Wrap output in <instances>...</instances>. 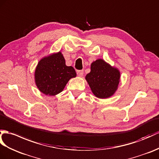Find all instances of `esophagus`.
Masks as SVG:
<instances>
[{
    "label": "esophagus",
    "mask_w": 159,
    "mask_h": 159,
    "mask_svg": "<svg viewBox=\"0 0 159 159\" xmlns=\"http://www.w3.org/2000/svg\"><path fill=\"white\" fill-rule=\"evenodd\" d=\"M76 73H77V75H78L79 76H83V74H84V71H83V70H77Z\"/></svg>",
    "instance_id": "1"
}]
</instances>
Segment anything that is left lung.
Returning a JSON list of instances; mask_svg holds the SVG:
<instances>
[{
	"label": "left lung",
	"mask_w": 159,
	"mask_h": 159,
	"mask_svg": "<svg viewBox=\"0 0 159 159\" xmlns=\"http://www.w3.org/2000/svg\"><path fill=\"white\" fill-rule=\"evenodd\" d=\"M85 79L93 93L98 98H108L114 93L120 81L119 70L99 59L91 65Z\"/></svg>",
	"instance_id": "8db88e82"
}]
</instances>
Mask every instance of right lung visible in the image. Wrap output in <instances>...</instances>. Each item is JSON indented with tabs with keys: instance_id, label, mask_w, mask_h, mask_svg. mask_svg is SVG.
Returning a JSON list of instances; mask_svg holds the SVG:
<instances>
[{
	"instance_id": "add662e5",
	"label": "right lung",
	"mask_w": 159,
	"mask_h": 159,
	"mask_svg": "<svg viewBox=\"0 0 159 159\" xmlns=\"http://www.w3.org/2000/svg\"><path fill=\"white\" fill-rule=\"evenodd\" d=\"M76 76L72 66L66 65L61 52L43 58L36 66L35 82L39 89L47 95H55L64 89L68 80Z\"/></svg>"
}]
</instances>
